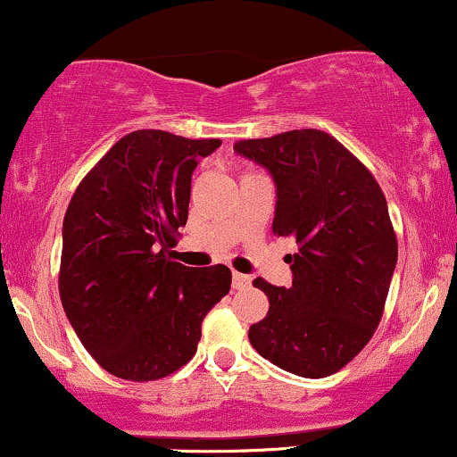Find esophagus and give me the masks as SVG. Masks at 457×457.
I'll list each match as a JSON object with an SVG mask.
<instances>
[{
    "instance_id": "obj_1",
    "label": "esophagus",
    "mask_w": 457,
    "mask_h": 457,
    "mask_svg": "<svg viewBox=\"0 0 457 457\" xmlns=\"http://www.w3.org/2000/svg\"><path fill=\"white\" fill-rule=\"evenodd\" d=\"M232 284H234V288H247V286L252 284V278H249V275L237 273V270H234V273H232Z\"/></svg>"
}]
</instances>
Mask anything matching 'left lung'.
Listing matches in <instances>:
<instances>
[{
	"label": "left lung",
	"instance_id": "obj_1",
	"mask_svg": "<svg viewBox=\"0 0 457 457\" xmlns=\"http://www.w3.org/2000/svg\"><path fill=\"white\" fill-rule=\"evenodd\" d=\"M275 182L273 234L293 237L288 288L255 278L269 297L267 317L249 343L275 367L325 378L351 362L378 329L397 267V237L370 171L329 134L293 129L238 140Z\"/></svg>",
	"mask_w": 457,
	"mask_h": 457
}]
</instances>
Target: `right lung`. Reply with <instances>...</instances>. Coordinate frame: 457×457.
<instances>
[{"label":"right lung","instance_id":"add662e5","mask_svg":"<svg viewBox=\"0 0 457 457\" xmlns=\"http://www.w3.org/2000/svg\"><path fill=\"white\" fill-rule=\"evenodd\" d=\"M219 145L137 129L75 188L62 223L60 302L88 353L117 378L152 382L182 369L204 317L229 293L225 264L171 260L193 171Z\"/></svg>","mask_w":457,"mask_h":457}]
</instances>
